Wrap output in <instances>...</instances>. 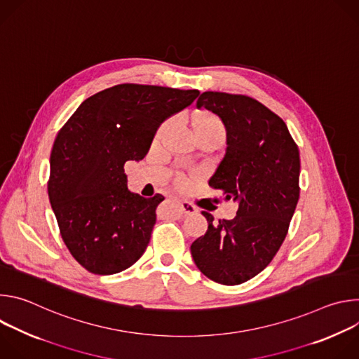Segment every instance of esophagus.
<instances>
[{
  "instance_id": "esophagus-1",
  "label": "esophagus",
  "mask_w": 359,
  "mask_h": 359,
  "mask_svg": "<svg viewBox=\"0 0 359 359\" xmlns=\"http://www.w3.org/2000/svg\"><path fill=\"white\" fill-rule=\"evenodd\" d=\"M180 208H182V210H183V213H184L186 216H190V215H194V213L198 212V209L194 206L193 203L186 201V200H182V201H180Z\"/></svg>"
}]
</instances>
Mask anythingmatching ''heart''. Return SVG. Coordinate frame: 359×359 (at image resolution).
<instances>
[{
	"label": "heart",
	"instance_id": "heart-1",
	"mask_svg": "<svg viewBox=\"0 0 359 359\" xmlns=\"http://www.w3.org/2000/svg\"><path fill=\"white\" fill-rule=\"evenodd\" d=\"M170 126H172V119H169V121H166L165 123H162V126H161L159 130H158L156 137H158V139L162 137V136L169 130ZM194 128H196V133H197L198 137H200V136H204V135H212V133H222V135H226V129H224L223 122H222L217 116H215V115H200V116H197L196 121H194ZM189 182H190V180H189V177H186V176H180V177L177 179V183H179V186H182V187L187 186Z\"/></svg>",
	"mask_w": 359,
	"mask_h": 359
}]
</instances>
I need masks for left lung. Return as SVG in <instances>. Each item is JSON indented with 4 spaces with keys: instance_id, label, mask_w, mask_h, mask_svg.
I'll return each instance as SVG.
<instances>
[{
    "instance_id": "1",
    "label": "left lung",
    "mask_w": 359,
    "mask_h": 359,
    "mask_svg": "<svg viewBox=\"0 0 359 359\" xmlns=\"http://www.w3.org/2000/svg\"><path fill=\"white\" fill-rule=\"evenodd\" d=\"M197 108L219 115L227 149L209 186L238 201L233 220L208 219L190 245L197 269L210 280L237 285L262 273L280 250L299 197V151L284 121L245 95L203 92Z\"/></svg>"
}]
</instances>
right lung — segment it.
<instances>
[{"label":"right lung","instance_id":"1","mask_svg":"<svg viewBox=\"0 0 359 359\" xmlns=\"http://www.w3.org/2000/svg\"><path fill=\"white\" fill-rule=\"evenodd\" d=\"M198 93L115 85L85 99L58 132L48 196L65 245L89 273L116 274L142 257L165 197L130 193L125 163L142 161L161 123Z\"/></svg>","mask_w":359,"mask_h":359}]
</instances>
